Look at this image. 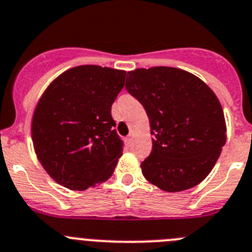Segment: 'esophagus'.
<instances>
[{
	"label": "esophagus",
	"mask_w": 252,
	"mask_h": 252,
	"mask_svg": "<svg viewBox=\"0 0 252 252\" xmlns=\"http://www.w3.org/2000/svg\"><path fill=\"white\" fill-rule=\"evenodd\" d=\"M126 142H127L128 145H130L131 142H132V135H128L127 137H126Z\"/></svg>",
	"instance_id": "1"
}]
</instances>
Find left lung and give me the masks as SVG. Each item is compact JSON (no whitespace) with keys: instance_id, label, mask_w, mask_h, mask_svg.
<instances>
[{"instance_id":"8db88e82","label":"left lung","mask_w":252,"mask_h":252,"mask_svg":"<svg viewBox=\"0 0 252 252\" xmlns=\"http://www.w3.org/2000/svg\"><path fill=\"white\" fill-rule=\"evenodd\" d=\"M126 90L144 106L152 150L141 162L145 179L167 192L198 185L226 142L223 111L216 94L192 73L174 67L137 68Z\"/></svg>"}]
</instances>
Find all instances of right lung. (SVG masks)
Segmentation results:
<instances>
[{
  "label": "right lung",
  "instance_id": "right-lung-1",
  "mask_svg": "<svg viewBox=\"0 0 252 252\" xmlns=\"http://www.w3.org/2000/svg\"><path fill=\"white\" fill-rule=\"evenodd\" d=\"M126 72L94 64L60 75L40 98L32 119L34 151L47 174L70 190L94 188L114 174L124 141L111 106Z\"/></svg>",
  "mask_w": 252,
  "mask_h": 252
}]
</instances>
